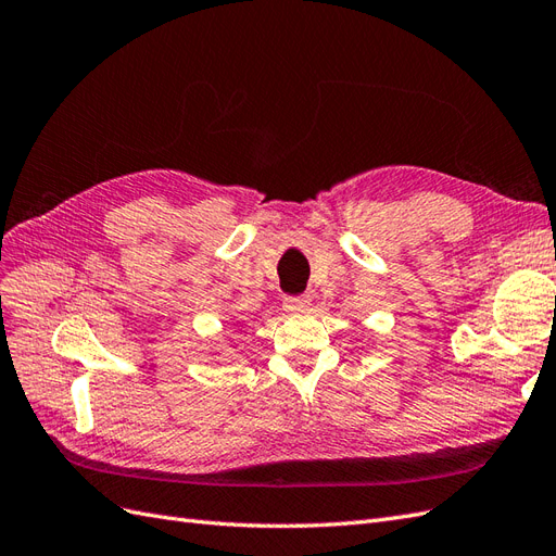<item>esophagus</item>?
<instances>
[{
	"label": "esophagus",
	"mask_w": 556,
	"mask_h": 556,
	"mask_svg": "<svg viewBox=\"0 0 556 556\" xmlns=\"http://www.w3.org/2000/svg\"><path fill=\"white\" fill-rule=\"evenodd\" d=\"M311 306V299L306 294H299V296H285L282 301V308L296 313V311H306Z\"/></svg>",
	"instance_id": "obj_1"
}]
</instances>
